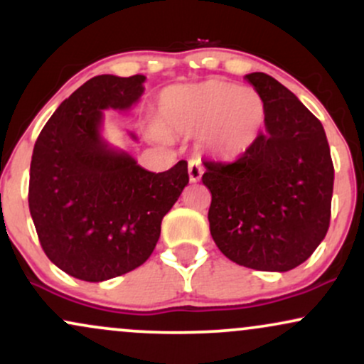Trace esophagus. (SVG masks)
<instances>
[{
    "label": "esophagus",
    "mask_w": 364,
    "mask_h": 364,
    "mask_svg": "<svg viewBox=\"0 0 364 364\" xmlns=\"http://www.w3.org/2000/svg\"><path fill=\"white\" fill-rule=\"evenodd\" d=\"M188 173H190V181L196 183L200 181L203 174V166L200 162V159H190V164H188Z\"/></svg>",
    "instance_id": "34e87169"
}]
</instances>
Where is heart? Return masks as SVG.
<instances>
[{"instance_id":"b5f03b06","label":"heart","mask_w":364,"mask_h":364,"mask_svg":"<svg viewBox=\"0 0 364 364\" xmlns=\"http://www.w3.org/2000/svg\"><path fill=\"white\" fill-rule=\"evenodd\" d=\"M159 121L174 133L198 135L212 156L235 161L248 152L265 121V102L252 87L207 80L164 90Z\"/></svg>"}]
</instances>
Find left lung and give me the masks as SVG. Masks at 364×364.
Returning a JSON list of instances; mask_svg holds the SVG:
<instances>
[{
    "label": "left lung",
    "mask_w": 364,
    "mask_h": 364,
    "mask_svg": "<svg viewBox=\"0 0 364 364\" xmlns=\"http://www.w3.org/2000/svg\"><path fill=\"white\" fill-rule=\"evenodd\" d=\"M265 102V132L232 162L205 161L210 235L237 265L287 272L328 231L333 164L325 129L289 89L246 75Z\"/></svg>",
    "instance_id": "8db88e82"
}]
</instances>
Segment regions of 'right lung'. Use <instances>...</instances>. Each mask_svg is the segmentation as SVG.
Masks as SVG:
<instances>
[{
	"label": "right lung",
	"mask_w": 364,
	"mask_h": 364,
	"mask_svg": "<svg viewBox=\"0 0 364 364\" xmlns=\"http://www.w3.org/2000/svg\"><path fill=\"white\" fill-rule=\"evenodd\" d=\"M144 75H99L44 124L31 162L28 208L44 253L72 277L101 282L147 262L161 223L188 185V164L140 168L101 139L102 109H128Z\"/></svg>",
	"instance_id": "obj_1"
}]
</instances>
